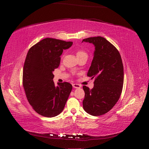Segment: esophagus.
<instances>
[{"label":"esophagus","mask_w":149,"mask_h":149,"mask_svg":"<svg viewBox=\"0 0 149 149\" xmlns=\"http://www.w3.org/2000/svg\"><path fill=\"white\" fill-rule=\"evenodd\" d=\"M73 87L74 88H80L81 86V85L78 84H73Z\"/></svg>","instance_id":"obj_1"}]
</instances>
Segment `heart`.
<instances>
[{"label":"heart","instance_id":"obj_1","mask_svg":"<svg viewBox=\"0 0 149 149\" xmlns=\"http://www.w3.org/2000/svg\"><path fill=\"white\" fill-rule=\"evenodd\" d=\"M84 54H86V53L84 51L81 50V49H79V50L76 52V56H77L84 55Z\"/></svg>","mask_w":149,"mask_h":149}]
</instances>
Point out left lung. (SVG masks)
I'll list each match as a JSON object with an SVG mask.
<instances>
[{
  "label": "left lung",
  "instance_id": "obj_1",
  "mask_svg": "<svg viewBox=\"0 0 149 149\" xmlns=\"http://www.w3.org/2000/svg\"><path fill=\"white\" fill-rule=\"evenodd\" d=\"M95 47L94 57L87 76L95 78L94 87L83 86L84 110L94 116L109 112L118 101L124 83V67L117 48L102 37L83 39L82 42Z\"/></svg>",
  "mask_w": 149,
  "mask_h": 149
}]
</instances>
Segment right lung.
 <instances>
[{"label": "right lung", "instance_id": "1", "mask_svg": "<svg viewBox=\"0 0 149 149\" xmlns=\"http://www.w3.org/2000/svg\"><path fill=\"white\" fill-rule=\"evenodd\" d=\"M72 42L47 38L29 50L23 70V86L26 98L40 115L53 118L63 110L71 91L67 82H53V72L59 66L63 49H68Z\"/></svg>", "mask_w": 149, "mask_h": 149}]
</instances>
